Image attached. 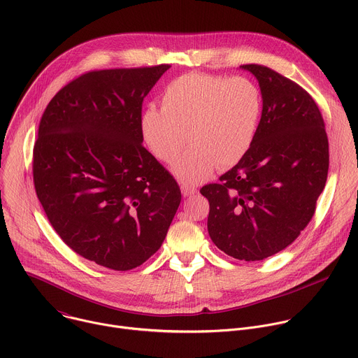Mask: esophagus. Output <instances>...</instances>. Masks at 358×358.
Here are the masks:
<instances>
[{
	"label": "esophagus",
	"mask_w": 358,
	"mask_h": 358,
	"mask_svg": "<svg viewBox=\"0 0 358 358\" xmlns=\"http://www.w3.org/2000/svg\"><path fill=\"white\" fill-rule=\"evenodd\" d=\"M181 192L184 196H188V195H194L196 192V188L189 185V184H181Z\"/></svg>",
	"instance_id": "34e87169"
}]
</instances>
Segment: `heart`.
<instances>
[{
	"label": "heart",
	"instance_id": "heart-1",
	"mask_svg": "<svg viewBox=\"0 0 358 358\" xmlns=\"http://www.w3.org/2000/svg\"><path fill=\"white\" fill-rule=\"evenodd\" d=\"M262 113L258 86L245 76L231 79L189 72L173 79L162 93V109L148 106L141 115L143 138L150 151L171 162L184 184H198L218 166L239 163L257 136Z\"/></svg>",
	"mask_w": 358,
	"mask_h": 358
}]
</instances>
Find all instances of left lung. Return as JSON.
I'll list each match as a JSON object with an SVG mask.
<instances>
[{
    "label": "left lung",
    "mask_w": 358,
    "mask_h": 358,
    "mask_svg": "<svg viewBox=\"0 0 358 358\" xmlns=\"http://www.w3.org/2000/svg\"><path fill=\"white\" fill-rule=\"evenodd\" d=\"M259 82L262 116L245 157L199 192L208 234L229 257L262 261L289 246L316 211L329 171V140L313 97L264 65H242Z\"/></svg>",
    "instance_id": "1"
}]
</instances>
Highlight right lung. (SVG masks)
<instances>
[{
	"label": "right lung",
	"mask_w": 358,
	"mask_h": 358,
	"mask_svg": "<svg viewBox=\"0 0 358 358\" xmlns=\"http://www.w3.org/2000/svg\"><path fill=\"white\" fill-rule=\"evenodd\" d=\"M170 65L87 72L46 106L34 145V185L61 239L80 257L130 271L155 255L181 202L148 152L143 100Z\"/></svg>",
	"instance_id": "add662e5"
}]
</instances>
